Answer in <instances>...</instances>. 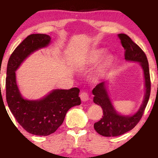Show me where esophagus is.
<instances>
[{"label": "esophagus", "mask_w": 158, "mask_h": 158, "mask_svg": "<svg viewBox=\"0 0 158 158\" xmlns=\"http://www.w3.org/2000/svg\"><path fill=\"white\" fill-rule=\"evenodd\" d=\"M79 96H80L81 100H82V102H86L89 99V96L88 93H87V92H81V94L79 95Z\"/></svg>", "instance_id": "esophagus-1"}]
</instances>
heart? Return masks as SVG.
I'll list each match as a JSON object with an SVG mask.
<instances>
[{
  "label": "heart",
  "mask_w": 158,
  "mask_h": 158,
  "mask_svg": "<svg viewBox=\"0 0 158 158\" xmlns=\"http://www.w3.org/2000/svg\"><path fill=\"white\" fill-rule=\"evenodd\" d=\"M105 53L104 49H95L90 50L88 53L85 56H84L83 58L79 61V66L82 68H85L86 66H90V65L94 64V63H96ZM114 58L112 55H107L104 59L102 60V61L101 62V63L99 64V66H98V69L96 71V76L95 77L98 78L99 76H102L103 75V73L109 69L111 66H112L113 63H114Z\"/></svg>",
  "instance_id": "1"
}]
</instances>
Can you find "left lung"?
I'll return each instance as SVG.
<instances>
[{
  "mask_svg": "<svg viewBox=\"0 0 158 158\" xmlns=\"http://www.w3.org/2000/svg\"><path fill=\"white\" fill-rule=\"evenodd\" d=\"M118 37L121 40L122 47L125 49V60L127 61L138 62L142 68L145 80V95L142 105L135 114L130 116L122 115L115 111L111 104L106 88L107 82H101L92 89V94L95 95L93 102L101 106L103 111L102 118L94 124V128L99 135L105 137L119 136L135 128L144 114L151 94L149 65L145 53L128 35L120 33Z\"/></svg>",
  "mask_w": 158,
  "mask_h": 158,
  "instance_id": "8db88e82",
  "label": "left lung"
}]
</instances>
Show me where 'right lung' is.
<instances>
[{
	"label": "right lung",
	"instance_id": "add662e5",
	"mask_svg": "<svg viewBox=\"0 0 158 158\" xmlns=\"http://www.w3.org/2000/svg\"><path fill=\"white\" fill-rule=\"evenodd\" d=\"M49 35L36 33L28 36L14 49L9 58L6 77V99L13 115L25 130L32 135L47 136L63 124L68 110L81 104L79 89H55L40 100L22 97L15 71L32 52L47 47Z\"/></svg>",
	"mask_w": 158,
	"mask_h": 158
}]
</instances>
